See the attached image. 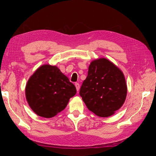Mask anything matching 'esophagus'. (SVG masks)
Listing matches in <instances>:
<instances>
[{"mask_svg":"<svg viewBox=\"0 0 156 156\" xmlns=\"http://www.w3.org/2000/svg\"><path fill=\"white\" fill-rule=\"evenodd\" d=\"M75 87L76 88V90H77V91H78L79 89H80V84H79V83H75Z\"/></svg>","mask_w":156,"mask_h":156,"instance_id":"esophagus-1","label":"esophagus"}]
</instances>
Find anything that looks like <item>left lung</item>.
Returning a JSON list of instances; mask_svg holds the SVG:
<instances>
[{
	"instance_id": "1",
	"label": "left lung",
	"mask_w": 156,
	"mask_h": 156,
	"mask_svg": "<svg viewBox=\"0 0 156 156\" xmlns=\"http://www.w3.org/2000/svg\"><path fill=\"white\" fill-rule=\"evenodd\" d=\"M126 93L125 76L117 66L105 58L90 63L80 90L89 110L100 117H109L122 106Z\"/></svg>"
}]
</instances>
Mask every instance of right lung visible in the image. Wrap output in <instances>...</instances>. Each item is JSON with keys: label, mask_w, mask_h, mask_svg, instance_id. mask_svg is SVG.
Instances as JSON below:
<instances>
[{"label": "right lung", "mask_w": 156, "mask_h": 156, "mask_svg": "<svg viewBox=\"0 0 156 156\" xmlns=\"http://www.w3.org/2000/svg\"><path fill=\"white\" fill-rule=\"evenodd\" d=\"M76 94L74 84L56 66L43 65L37 69L25 87V96L33 112L50 118L67 107Z\"/></svg>", "instance_id": "obj_1"}]
</instances>
